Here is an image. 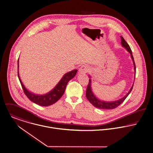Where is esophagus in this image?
<instances>
[{"label": "esophagus", "mask_w": 153, "mask_h": 153, "mask_svg": "<svg viewBox=\"0 0 153 153\" xmlns=\"http://www.w3.org/2000/svg\"><path fill=\"white\" fill-rule=\"evenodd\" d=\"M89 70L88 67L87 65H82L79 68V74H86Z\"/></svg>", "instance_id": "obj_1"}]
</instances>
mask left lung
I'll list each match as a JSON object with an SVG mask.
<instances>
[{"mask_svg": "<svg viewBox=\"0 0 153 153\" xmlns=\"http://www.w3.org/2000/svg\"><path fill=\"white\" fill-rule=\"evenodd\" d=\"M120 39H121V45H122V47L125 48L127 50V51L131 54V57L133 63H134V70H135V78L136 67H135V64L134 57H133L132 54L131 49L129 45L126 43V42L124 40V39L122 36H120ZM89 77L91 78L90 76ZM133 86H134V84H133L132 87L131 88L130 90L129 91V92L123 98H122L119 100H116V101H113V102H104V101H102V100H99L94 94V93L92 91V88H91V79H89V83H88L87 90H86V97H87V99L88 100V101L90 102L96 108H100V109H113V108H115L116 107H117V106H119L126 99V98L128 97V96L131 92V91L133 88Z\"/></svg>", "mask_w": 153, "mask_h": 153, "instance_id": "1", "label": "left lung"}]
</instances>
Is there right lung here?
I'll return each instance as SVG.
<instances>
[{
    "label": "right lung",
    "mask_w": 153,
    "mask_h": 153,
    "mask_svg": "<svg viewBox=\"0 0 153 153\" xmlns=\"http://www.w3.org/2000/svg\"><path fill=\"white\" fill-rule=\"evenodd\" d=\"M18 69L19 59L18 60V76L19 80L21 82V86L22 87V89L24 90V92L25 94L27 96V97L31 102H34V103L41 106H49L58 101L62 97L63 93H65L68 82L75 76L77 72V69H75L69 72H67L63 76V77L60 80L59 83L55 86V87L53 90H51V91L43 95H39L34 94L29 91L25 87L20 78Z\"/></svg>",
    "instance_id": "1"
}]
</instances>
